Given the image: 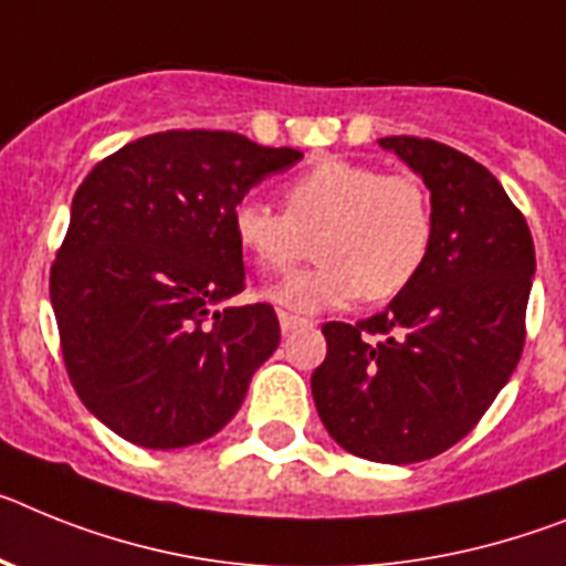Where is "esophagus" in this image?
Masks as SVG:
<instances>
[{"label": "esophagus", "mask_w": 566, "mask_h": 566, "mask_svg": "<svg viewBox=\"0 0 566 566\" xmlns=\"http://www.w3.org/2000/svg\"><path fill=\"white\" fill-rule=\"evenodd\" d=\"M307 318H298V316H290V313H279V327H282L284 336H290V333L302 331V327H307Z\"/></svg>", "instance_id": "obj_1"}]
</instances>
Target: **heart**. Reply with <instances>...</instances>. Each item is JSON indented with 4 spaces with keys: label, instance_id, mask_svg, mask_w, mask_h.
Returning a JSON list of instances; mask_svg holds the SVG:
<instances>
[{
    "label": "heart",
    "instance_id": "b5f03b06",
    "mask_svg": "<svg viewBox=\"0 0 566 566\" xmlns=\"http://www.w3.org/2000/svg\"><path fill=\"white\" fill-rule=\"evenodd\" d=\"M282 208L242 199L230 224L239 250L273 276L307 259L313 242L316 268L268 290L270 302L293 313L331 311L358 296L396 298L427 264L436 233L424 181L367 161H316L284 185Z\"/></svg>",
    "mask_w": 566,
    "mask_h": 566
}]
</instances>
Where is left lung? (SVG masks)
I'll return each mask as SVG.
<instances>
[{
	"instance_id": "1",
	"label": "left lung",
	"mask_w": 566,
	"mask_h": 566,
	"mask_svg": "<svg viewBox=\"0 0 566 566\" xmlns=\"http://www.w3.org/2000/svg\"><path fill=\"white\" fill-rule=\"evenodd\" d=\"M378 145L430 188L432 248L387 311L324 324L327 356L311 387L322 424L347 453L412 464L464 439L513 376L535 248L524 213L484 165L419 136Z\"/></svg>"
}]
</instances>
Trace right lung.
<instances>
[{"label": "right lung", "mask_w": 566, "mask_h": 566, "mask_svg": "<svg viewBox=\"0 0 566 566\" xmlns=\"http://www.w3.org/2000/svg\"><path fill=\"white\" fill-rule=\"evenodd\" d=\"M302 159L230 130L150 134L93 167L51 268L65 370L82 405L150 450L199 444L242 407L279 347L270 304L244 290L230 216Z\"/></svg>", "instance_id": "right-lung-1"}]
</instances>
